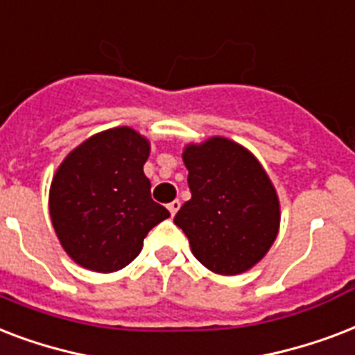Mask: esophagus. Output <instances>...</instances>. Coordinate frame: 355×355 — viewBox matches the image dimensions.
Masks as SVG:
<instances>
[{
  "label": "esophagus",
  "instance_id": "obj_1",
  "mask_svg": "<svg viewBox=\"0 0 355 355\" xmlns=\"http://www.w3.org/2000/svg\"><path fill=\"white\" fill-rule=\"evenodd\" d=\"M180 207H181V202H180V200H174V202H170V203H168V211H170V215L174 216L175 213H178V211H180Z\"/></svg>",
  "mask_w": 355,
  "mask_h": 355
}]
</instances>
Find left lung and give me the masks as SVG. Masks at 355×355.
<instances>
[{"label":"left lung","instance_id":"1","mask_svg":"<svg viewBox=\"0 0 355 355\" xmlns=\"http://www.w3.org/2000/svg\"><path fill=\"white\" fill-rule=\"evenodd\" d=\"M191 200L174 224L209 270L235 276L259 263L276 241L279 200L265 168L237 142L213 137L183 152Z\"/></svg>","mask_w":355,"mask_h":355}]
</instances>
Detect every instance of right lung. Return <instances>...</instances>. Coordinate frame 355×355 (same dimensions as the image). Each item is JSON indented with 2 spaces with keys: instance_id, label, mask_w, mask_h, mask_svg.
Segmentation results:
<instances>
[{
  "instance_id": "add662e5",
  "label": "right lung",
  "mask_w": 355,
  "mask_h": 355,
  "mask_svg": "<svg viewBox=\"0 0 355 355\" xmlns=\"http://www.w3.org/2000/svg\"><path fill=\"white\" fill-rule=\"evenodd\" d=\"M150 142L131 128L92 135L60 163L49 189V215L78 265L116 272L140 254L148 232L168 218L144 175Z\"/></svg>"
}]
</instances>
